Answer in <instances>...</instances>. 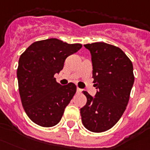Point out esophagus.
Returning a JSON list of instances; mask_svg holds the SVG:
<instances>
[{
    "label": "esophagus",
    "instance_id": "esophagus-1",
    "mask_svg": "<svg viewBox=\"0 0 150 150\" xmlns=\"http://www.w3.org/2000/svg\"><path fill=\"white\" fill-rule=\"evenodd\" d=\"M82 91H83V90L80 89V88H79V87H77V93H81Z\"/></svg>",
    "mask_w": 150,
    "mask_h": 150
}]
</instances>
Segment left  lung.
Instances as JSON below:
<instances>
[{"instance_id": "obj_1", "label": "left lung", "mask_w": 150, "mask_h": 150, "mask_svg": "<svg viewBox=\"0 0 150 150\" xmlns=\"http://www.w3.org/2000/svg\"><path fill=\"white\" fill-rule=\"evenodd\" d=\"M91 54L95 97L83 91L86 105L80 109L85 128L95 133L108 130L120 119L129 99L134 76L133 64L119 47L97 42L84 45Z\"/></svg>"}]
</instances>
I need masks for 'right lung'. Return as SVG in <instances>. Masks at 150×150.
<instances>
[{"label": "right lung", "mask_w": 150, "mask_h": 150, "mask_svg": "<svg viewBox=\"0 0 150 150\" xmlns=\"http://www.w3.org/2000/svg\"><path fill=\"white\" fill-rule=\"evenodd\" d=\"M81 47L80 44L51 38L34 42L21 54L16 73L19 92L24 111L34 123L52 127L61 120L76 86H62L54 75L64 68L67 57Z\"/></svg>", "instance_id": "add662e5"}]
</instances>
